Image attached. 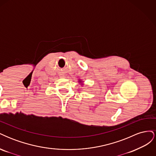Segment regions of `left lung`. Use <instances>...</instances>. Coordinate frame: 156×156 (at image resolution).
<instances>
[{
  "mask_svg": "<svg viewBox=\"0 0 156 156\" xmlns=\"http://www.w3.org/2000/svg\"><path fill=\"white\" fill-rule=\"evenodd\" d=\"M79 82L80 83H81V82H82V81H81V80H79Z\"/></svg>",
  "mask_w": 156,
  "mask_h": 156,
  "instance_id": "8db88e82",
  "label": "left lung"
}]
</instances>
